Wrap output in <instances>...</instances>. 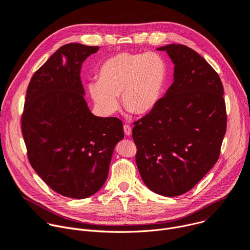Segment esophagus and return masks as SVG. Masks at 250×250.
I'll return each mask as SVG.
<instances>
[{
	"instance_id": "obj_1",
	"label": "esophagus",
	"mask_w": 250,
	"mask_h": 250,
	"mask_svg": "<svg viewBox=\"0 0 250 250\" xmlns=\"http://www.w3.org/2000/svg\"><path fill=\"white\" fill-rule=\"evenodd\" d=\"M124 133L126 136H131L132 135V128L129 125H124Z\"/></svg>"
}]
</instances>
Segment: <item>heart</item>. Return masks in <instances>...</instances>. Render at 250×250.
Masks as SVG:
<instances>
[{"mask_svg":"<svg viewBox=\"0 0 250 250\" xmlns=\"http://www.w3.org/2000/svg\"><path fill=\"white\" fill-rule=\"evenodd\" d=\"M168 78L165 60L156 52H120L106 60L98 81L88 83V92L101 114L110 116L122 105L137 115L150 113L160 102Z\"/></svg>","mask_w":250,"mask_h":250,"instance_id":"1","label":"heart"}]
</instances>
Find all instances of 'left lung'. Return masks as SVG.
Masks as SVG:
<instances>
[{
    "instance_id": "obj_1",
    "label": "left lung",
    "mask_w": 250,
    "mask_h": 250,
    "mask_svg": "<svg viewBox=\"0 0 250 250\" xmlns=\"http://www.w3.org/2000/svg\"><path fill=\"white\" fill-rule=\"evenodd\" d=\"M168 53L174 81L158 105L134 122L136 164L144 184L165 197L195 187L216 163L227 132L224 86L218 74L184 44L157 48Z\"/></svg>"
}]
</instances>
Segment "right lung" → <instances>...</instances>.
I'll return each instance as SVG.
<instances>
[{"instance_id": "obj_1", "label": "right lung", "mask_w": 250, "mask_h": 250, "mask_svg": "<svg viewBox=\"0 0 250 250\" xmlns=\"http://www.w3.org/2000/svg\"><path fill=\"white\" fill-rule=\"evenodd\" d=\"M98 49L81 43L60 47L33 75L21 116L32 167L50 188L72 199L102 188L124 138L120 119L93 115L84 99L81 66Z\"/></svg>"}]
</instances>
